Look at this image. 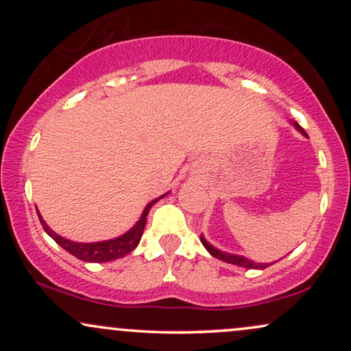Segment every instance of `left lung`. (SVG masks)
I'll return each mask as SVG.
<instances>
[{
  "instance_id": "8db88e82",
  "label": "left lung",
  "mask_w": 351,
  "mask_h": 351,
  "mask_svg": "<svg viewBox=\"0 0 351 351\" xmlns=\"http://www.w3.org/2000/svg\"><path fill=\"white\" fill-rule=\"evenodd\" d=\"M292 125L297 128V130L300 132L302 135L307 136V134H305V130L300 127L299 123L292 122ZM201 243H203L204 247H206V251L211 254L213 257H216V259H219V261H224V263H228V264H234V265H239V267H245V269H265V267H269V265L272 264V263L271 264H267V263H254V261L247 259V257H244V256H237V254L219 251V249L215 247V245L209 244L208 241H206V237H204L203 234H201Z\"/></svg>"
}]
</instances>
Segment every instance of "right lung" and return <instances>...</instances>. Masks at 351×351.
<instances>
[{
    "mask_svg": "<svg viewBox=\"0 0 351 351\" xmlns=\"http://www.w3.org/2000/svg\"><path fill=\"white\" fill-rule=\"evenodd\" d=\"M167 195L168 193H165V195L150 201V203L145 206L140 219L136 221L134 226L128 229L127 232H123L122 236L114 237V239L99 241V243H75V241L66 239V237L59 236L58 232H54L49 226H47V223L43 219L41 213L38 211V208H36V211H38L39 221H41L44 231H46L47 234H49L52 239L60 245V247L66 249L67 252L72 254L74 257H77V259L86 261V263H108V261H115L119 259V257L127 256L128 252H132L136 245H138L140 239H142L145 224H147L148 211H150V208L156 203V201L165 198Z\"/></svg>",
    "mask_w": 351,
    "mask_h": 351,
    "instance_id": "add662e5",
    "label": "right lung"
}]
</instances>
